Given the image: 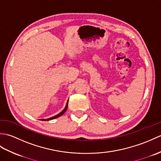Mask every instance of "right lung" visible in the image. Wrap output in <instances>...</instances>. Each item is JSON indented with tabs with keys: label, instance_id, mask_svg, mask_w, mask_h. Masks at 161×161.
I'll return each mask as SVG.
<instances>
[{
	"label": "right lung",
	"instance_id": "obj_1",
	"mask_svg": "<svg viewBox=\"0 0 161 161\" xmlns=\"http://www.w3.org/2000/svg\"><path fill=\"white\" fill-rule=\"evenodd\" d=\"M68 102H67V104H66V107H65V108L64 109V110L61 111V113H59V114L58 115H55V116H54V117H52V118H47V119H42V120H43V121H47V120H51V119H55V118H58V117H59V116H61V115H62L65 112H66V111L67 110V108H68Z\"/></svg>",
	"mask_w": 161,
	"mask_h": 161
}]
</instances>
